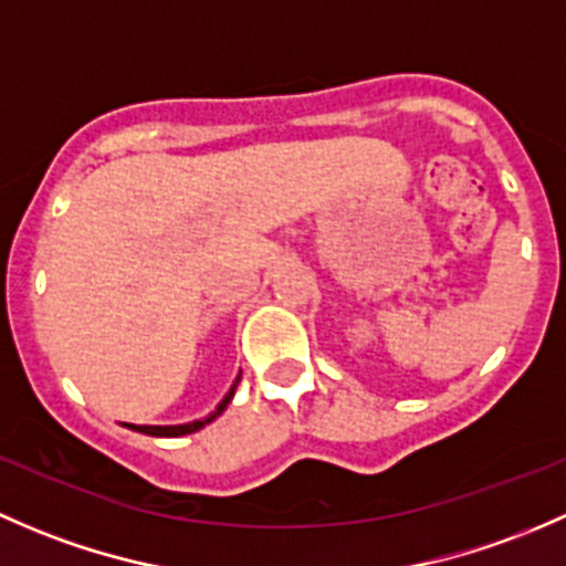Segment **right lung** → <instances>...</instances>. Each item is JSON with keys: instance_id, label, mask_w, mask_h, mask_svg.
<instances>
[{"instance_id": "add662e5", "label": "right lung", "mask_w": 566, "mask_h": 566, "mask_svg": "<svg viewBox=\"0 0 566 566\" xmlns=\"http://www.w3.org/2000/svg\"><path fill=\"white\" fill-rule=\"evenodd\" d=\"M237 384H240V378L234 381V387L229 389V395H226L223 400H220V406L209 413L207 419H196V422H188V424H127V428L138 430V433H147V436H163V439H177V436H188V433H196V430H201L203 424L212 422L214 417H220V413L226 411V406L231 403V398H234V389Z\"/></svg>"}]
</instances>
